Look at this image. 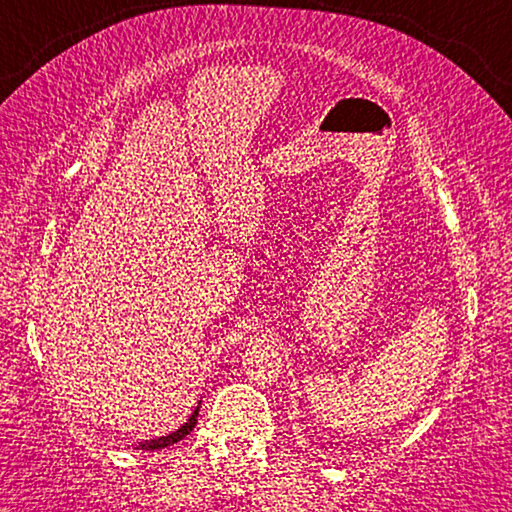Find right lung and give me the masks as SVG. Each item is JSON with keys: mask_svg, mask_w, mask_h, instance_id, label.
I'll return each mask as SVG.
<instances>
[{"mask_svg": "<svg viewBox=\"0 0 512 512\" xmlns=\"http://www.w3.org/2000/svg\"><path fill=\"white\" fill-rule=\"evenodd\" d=\"M198 406H201V404H198ZM198 406H196V411L192 413V418H189V420L183 424V427L176 429L173 433H169V436H162V438H155V440H144V443H140L135 449H164V447H169V445H173V443H178V440H183L185 436H189V431H192V429L196 427Z\"/></svg>", "mask_w": 512, "mask_h": 512, "instance_id": "obj_1", "label": "right lung"}]
</instances>
